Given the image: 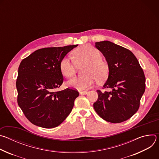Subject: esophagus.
Returning <instances> with one entry per match:
<instances>
[{
  "label": "esophagus",
  "mask_w": 159,
  "mask_h": 159,
  "mask_svg": "<svg viewBox=\"0 0 159 159\" xmlns=\"http://www.w3.org/2000/svg\"><path fill=\"white\" fill-rule=\"evenodd\" d=\"M79 93L80 94H86L87 93V90H84V91H82V90H80V91H79Z\"/></svg>",
  "instance_id": "obj_1"
}]
</instances>
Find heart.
<instances>
[{
    "label": "heart",
    "mask_w": 159,
    "mask_h": 159,
    "mask_svg": "<svg viewBox=\"0 0 159 159\" xmlns=\"http://www.w3.org/2000/svg\"><path fill=\"white\" fill-rule=\"evenodd\" d=\"M75 60L70 57H63L60 63V69L62 74L70 78L77 72V65L87 64L85 75L75 77L67 82L69 87L84 90L92 86L96 80L98 83L104 82L108 77L109 66L102 60L101 53L90 45H84L74 52Z\"/></svg>",
    "instance_id": "obj_1"
}]
</instances>
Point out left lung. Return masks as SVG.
<instances>
[{
  "mask_svg": "<svg viewBox=\"0 0 159 159\" xmlns=\"http://www.w3.org/2000/svg\"><path fill=\"white\" fill-rule=\"evenodd\" d=\"M96 47L103 54L109 66V76L103 89L98 90V99L94 108L106 121L118 123L129 119L140 107L145 90V77L134 54L109 41L96 42Z\"/></svg>",
  "mask_w": 159,
  "mask_h": 159,
  "instance_id": "1",
  "label": "left lung"
}]
</instances>
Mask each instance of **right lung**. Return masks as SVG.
Instances as JSON below:
<instances>
[{"mask_svg":"<svg viewBox=\"0 0 159 159\" xmlns=\"http://www.w3.org/2000/svg\"><path fill=\"white\" fill-rule=\"evenodd\" d=\"M77 46L39 49L21 61L16 80L17 103L33 125L57 127L72 111L79 92L71 88L60 91L56 89L63 82L60 61Z\"/></svg>","mask_w":159,"mask_h":159,"instance_id":"right-lung-1","label":"right lung"}]
</instances>
